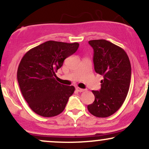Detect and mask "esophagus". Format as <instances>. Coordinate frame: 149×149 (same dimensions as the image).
<instances>
[{"mask_svg": "<svg viewBox=\"0 0 149 149\" xmlns=\"http://www.w3.org/2000/svg\"><path fill=\"white\" fill-rule=\"evenodd\" d=\"M76 90L77 92H84L85 91L84 89H81V88H76Z\"/></svg>", "mask_w": 149, "mask_h": 149, "instance_id": "34e87169", "label": "esophagus"}]
</instances>
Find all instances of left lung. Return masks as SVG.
Listing matches in <instances>:
<instances>
[{
	"mask_svg": "<svg viewBox=\"0 0 149 149\" xmlns=\"http://www.w3.org/2000/svg\"><path fill=\"white\" fill-rule=\"evenodd\" d=\"M88 42L94 49L95 71L104 79L101 80L100 90H92L95 101L88 109L96 117L107 118L117 111L125 100L130 85V61L123 49L108 40Z\"/></svg>",
	"mask_w": 149,
	"mask_h": 149,
	"instance_id": "obj_1",
	"label": "left lung"
}]
</instances>
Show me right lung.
Returning <instances> with one entry per match:
<instances>
[{
	"label": "right lung",
	"mask_w": 149,
	"mask_h": 149,
	"mask_svg": "<svg viewBox=\"0 0 149 149\" xmlns=\"http://www.w3.org/2000/svg\"><path fill=\"white\" fill-rule=\"evenodd\" d=\"M78 47V42L49 40L31 49L22 57L17 69L18 83L24 98L36 113L53 117L64 110L75 88L58 83L55 73Z\"/></svg>",
	"instance_id": "obj_1"
}]
</instances>
